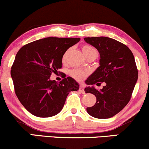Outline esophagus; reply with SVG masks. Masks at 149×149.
<instances>
[{"label":"esophagus","mask_w":149,"mask_h":149,"mask_svg":"<svg viewBox=\"0 0 149 149\" xmlns=\"http://www.w3.org/2000/svg\"><path fill=\"white\" fill-rule=\"evenodd\" d=\"M79 92L82 94H85V90H84V88L83 86H80L79 88Z\"/></svg>","instance_id":"34e87169"}]
</instances>
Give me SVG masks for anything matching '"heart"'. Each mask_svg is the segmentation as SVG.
I'll list each match as a JSON object with an SVG mask.
<instances>
[{"mask_svg":"<svg viewBox=\"0 0 149 149\" xmlns=\"http://www.w3.org/2000/svg\"><path fill=\"white\" fill-rule=\"evenodd\" d=\"M82 51H83V54H85V56L88 55L89 53L94 52V51H96V49L94 48L92 46L88 45H85L82 47ZM67 54L68 52H66L64 54L62 57V62L65 63L66 61V58H67ZM70 76L72 77L73 78H74L75 80H78V81H81V80H84L88 76V72L83 71V70L78 69H74L71 70L69 73Z\"/></svg>","mask_w":149,"mask_h":149,"instance_id":"b5f03b06","label":"heart"}]
</instances>
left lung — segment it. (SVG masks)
Masks as SVG:
<instances>
[{"label":"left lung","mask_w":149,"mask_h":149,"mask_svg":"<svg viewBox=\"0 0 149 149\" xmlns=\"http://www.w3.org/2000/svg\"><path fill=\"white\" fill-rule=\"evenodd\" d=\"M85 41L94 46L100 54V66L87 79L88 85L106 83L101 90L94 87L85 88L97 98L96 104L87 111L96 118H109L128 104L138 78L134 57L129 47L108 37H88Z\"/></svg>","instance_id":"8db88e82"}]
</instances>
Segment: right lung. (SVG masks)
Instances as JSON below:
<instances>
[{
    "mask_svg": "<svg viewBox=\"0 0 149 149\" xmlns=\"http://www.w3.org/2000/svg\"><path fill=\"white\" fill-rule=\"evenodd\" d=\"M80 38L48 37L26 44L17 53L11 67L15 92L24 108L40 118L61 111L70 92L79 85L71 77L57 83L49 80L62 66V57Z\"/></svg>",
    "mask_w": 149,
    "mask_h": 149,
    "instance_id": "right-lung-1",
    "label": "right lung"
}]
</instances>
